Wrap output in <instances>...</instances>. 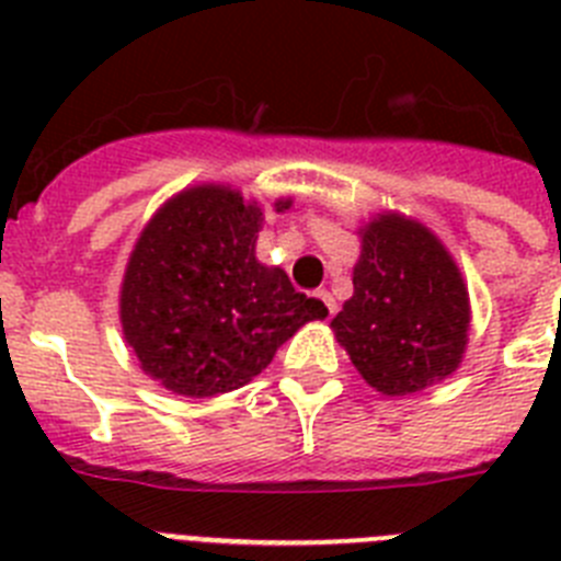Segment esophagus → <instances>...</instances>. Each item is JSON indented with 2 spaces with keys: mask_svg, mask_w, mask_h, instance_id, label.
Here are the masks:
<instances>
[{
  "mask_svg": "<svg viewBox=\"0 0 561 561\" xmlns=\"http://www.w3.org/2000/svg\"><path fill=\"white\" fill-rule=\"evenodd\" d=\"M314 295L320 297V300H323V306H325V317H334L336 304H334V297H331V291H329V289H317Z\"/></svg>",
  "mask_w": 561,
  "mask_h": 561,
  "instance_id": "34e87169",
  "label": "esophagus"
}]
</instances>
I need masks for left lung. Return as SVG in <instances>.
<instances>
[{
    "mask_svg": "<svg viewBox=\"0 0 561 561\" xmlns=\"http://www.w3.org/2000/svg\"><path fill=\"white\" fill-rule=\"evenodd\" d=\"M359 236L354 295L331 329L370 388L419 393L463 359L469 291L447 247L419 221L379 213Z\"/></svg>",
    "mask_w": 561,
    "mask_h": 561,
    "instance_id": "left-lung-1",
    "label": "left lung"
}]
</instances>
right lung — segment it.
<instances>
[{
	"label": "right lung",
	"instance_id": "add662e5",
	"mask_svg": "<svg viewBox=\"0 0 561 561\" xmlns=\"http://www.w3.org/2000/svg\"><path fill=\"white\" fill-rule=\"evenodd\" d=\"M291 207L277 199L275 210ZM264 213L225 185H196L153 213L128 257L121 323L140 368L187 399L244 388L323 300L257 264Z\"/></svg>",
	"mask_w": 561,
	"mask_h": 561
}]
</instances>
